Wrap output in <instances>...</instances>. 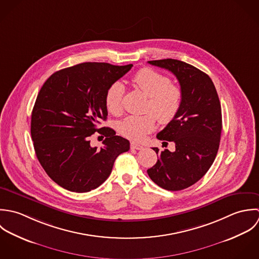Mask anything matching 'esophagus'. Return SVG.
<instances>
[{"label":"esophagus","mask_w":259,"mask_h":259,"mask_svg":"<svg viewBox=\"0 0 259 259\" xmlns=\"http://www.w3.org/2000/svg\"><path fill=\"white\" fill-rule=\"evenodd\" d=\"M131 149H135V150H141L143 149V146L138 144V143H135V142H132L131 143Z\"/></svg>","instance_id":"1"}]
</instances>
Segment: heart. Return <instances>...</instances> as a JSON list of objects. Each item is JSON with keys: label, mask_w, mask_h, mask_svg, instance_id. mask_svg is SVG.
I'll return each mask as SVG.
<instances>
[{"label": "heart", "mask_w": 259, "mask_h": 259, "mask_svg": "<svg viewBox=\"0 0 259 259\" xmlns=\"http://www.w3.org/2000/svg\"><path fill=\"white\" fill-rule=\"evenodd\" d=\"M132 82L148 96L145 111L152 114L126 117L119 124V132L130 140L140 141L155 129V116L163 124L171 122L176 117L181 108L183 95L181 89L171 83L168 77L152 69L139 70L133 76ZM124 92V85L120 82H115L108 88L105 105L110 113L119 115L122 112Z\"/></svg>", "instance_id": "obj_1"}]
</instances>
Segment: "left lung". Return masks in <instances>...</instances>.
I'll use <instances>...</instances> for the list:
<instances>
[{
    "instance_id": "8db88e82",
    "label": "left lung",
    "mask_w": 259,
    "mask_h": 259,
    "mask_svg": "<svg viewBox=\"0 0 259 259\" xmlns=\"http://www.w3.org/2000/svg\"><path fill=\"white\" fill-rule=\"evenodd\" d=\"M148 63L173 73L183 95L176 117L157 134L159 140L174 142L175 150L152 148L158 160L147 170L158 186L178 191L200 180L214 162L222 130L220 101L210 77L194 66L175 59Z\"/></svg>"
}]
</instances>
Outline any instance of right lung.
<instances>
[{
    "label": "right lung",
    "instance_id": "add662e5",
    "mask_svg": "<svg viewBox=\"0 0 259 259\" xmlns=\"http://www.w3.org/2000/svg\"><path fill=\"white\" fill-rule=\"evenodd\" d=\"M132 66L82 63L55 72L42 86L32 111L31 135L40 164L61 187L78 193L99 187L116 158L130 149L127 139L98 125L108 115L106 91ZM95 132L105 136L101 149L90 144Z\"/></svg>",
    "mask_w": 259,
    "mask_h": 259
}]
</instances>
